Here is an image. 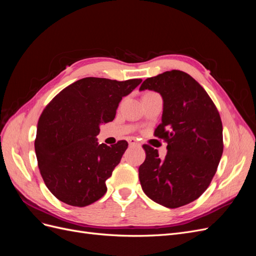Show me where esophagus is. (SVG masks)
I'll use <instances>...</instances> for the list:
<instances>
[{"mask_svg": "<svg viewBox=\"0 0 256 256\" xmlns=\"http://www.w3.org/2000/svg\"><path fill=\"white\" fill-rule=\"evenodd\" d=\"M128 143H129V145H132V146H140L141 145V143L138 142L136 138H129Z\"/></svg>", "mask_w": 256, "mask_h": 256, "instance_id": "esophagus-1", "label": "esophagus"}]
</instances>
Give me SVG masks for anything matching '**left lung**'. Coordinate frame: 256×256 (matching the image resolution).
<instances>
[{
  "label": "left lung",
  "instance_id": "1",
  "mask_svg": "<svg viewBox=\"0 0 256 256\" xmlns=\"http://www.w3.org/2000/svg\"><path fill=\"white\" fill-rule=\"evenodd\" d=\"M140 90L158 92L164 98L162 122L154 136L168 143L164 160L157 150L143 145L142 189L168 208L187 205L203 194L218 168L223 152L219 111L198 82L180 70L147 78Z\"/></svg>",
  "mask_w": 256,
  "mask_h": 256
}]
</instances>
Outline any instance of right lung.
<instances>
[{
    "mask_svg": "<svg viewBox=\"0 0 256 256\" xmlns=\"http://www.w3.org/2000/svg\"><path fill=\"white\" fill-rule=\"evenodd\" d=\"M141 82L83 78L60 90L44 108L37 124L35 152L42 180L58 200L84 207L104 196L106 180L128 143L98 145L99 124L112 122L122 98Z\"/></svg>",
    "mask_w": 256,
    "mask_h": 256,
    "instance_id": "add662e5",
    "label": "right lung"
}]
</instances>
